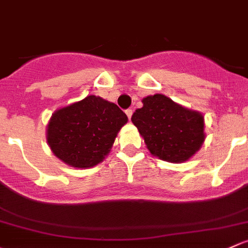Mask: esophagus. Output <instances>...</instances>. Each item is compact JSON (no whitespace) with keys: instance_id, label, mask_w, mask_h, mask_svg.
<instances>
[{"instance_id":"obj_1","label":"esophagus","mask_w":248,"mask_h":248,"mask_svg":"<svg viewBox=\"0 0 248 248\" xmlns=\"http://www.w3.org/2000/svg\"><path fill=\"white\" fill-rule=\"evenodd\" d=\"M126 115L128 116L129 120H131V117L133 115V110H132V109H127V110H126Z\"/></svg>"}]
</instances>
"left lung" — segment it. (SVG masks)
<instances>
[{"label":"left lung","instance_id":"obj_1","mask_svg":"<svg viewBox=\"0 0 248 248\" xmlns=\"http://www.w3.org/2000/svg\"><path fill=\"white\" fill-rule=\"evenodd\" d=\"M132 122L150 153L169 163L189 160L205 139L204 117L161 93L142 98Z\"/></svg>","mask_w":248,"mask_h":248}]
</instances>
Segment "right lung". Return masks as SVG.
Listing matches in <instances>:
<instances>
[{
    "instance_id": "1",
    "label": "right lung",
    "mask_w": 248,
    "mask_h": 248,
    "mask_svg": "<svg viewBox=\"0 0 248 248\" xmlns=\"http://www.w3.org/2000/svg\"><path fill=\"white\" fill-rule=\"evenodd\" d=\"M128 121L115 103L98 96L57 109L46 129V140L57 158L76 169L102 163L120 129Z\"/></svg>"
}]
</instances>
